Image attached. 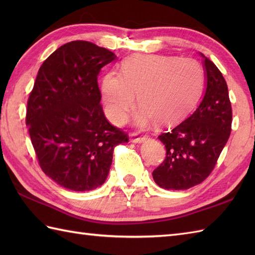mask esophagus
<instances>
[{
	"label": "esophagus",
	"instance_id": "1",
	"mask_svg": "<svg viewBox=\"0 0 255 255\" xmlns=\"http://www.w3.org/2000/svg\"><path fill=\"white\" fill-rule=\"evenodd\" d=\"M130 139H131V141L134 142V143H140V142L145 141V140H147V137H145V136H139L138 133L132 132L130 134Z\"/></svg>",
	"mask_w": 255,
	"mask_h": 255
}]
</instances>
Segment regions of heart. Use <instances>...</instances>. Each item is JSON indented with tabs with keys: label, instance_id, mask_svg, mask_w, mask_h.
I'll list each match as a JSON object with an SVG mask.
<instances>
[{
	"label": "heart",
	"instance_id": "heart-1",
	"mask_svg": "<svg viewBox=\"0 0 255 255\" xmlns=\"http://www.w3.org/2000/svg\"><path fill=\"white\" fill-rule=\"evenodd\" d=\"M205 82L203 67L192 58L139 55L123 63L121 75L108 72L102 95L108 118L122 124L134 105L141 111L137 123L160 125L180 121L196 104Z\"/></svg>",
	"mask_w": 255,
	"mask_h": 255
}]
</instances>
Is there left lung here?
<instances>
[{
    "label": "left lung",
    "instance_id": "1",
    "mask_svg": "<svg viewBox=\"0 0 255 255\" xmlns=\"http://www.w3.org/2000/svg\"><path fill=\"white\" fill-rule=\"evenodd\" d=\"M203 57L206 90L202 102L185 121L158 137L165 145L166 155L152 176L164 189H187L205 181L230 136L228 86L215 63Z\"/></svg>",
    "mask_w": 255,
    "mask_h": 255
}]
</instances>
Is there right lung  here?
I'll use <instances>...</instances> for the list:
<instances>
[{"label":"right lung","instance_id":"1","mask_svg":"<svg viewBox=\"0 0 255 255\" xmlns=\"http://www.w3.org/2000/svg\"><path fill=\"white\" fill-rule=\"evenodd\" d=\"M115 53L89 41L68 42L38 71L26 108V125L42 172L75 192L105 182L117 144L128 142L101 105L97 75Z\"/></svg>","mask_w":255,"mask_h":255}]
</instances>
